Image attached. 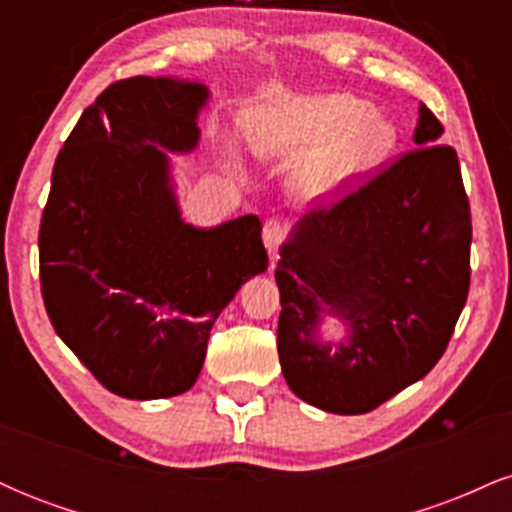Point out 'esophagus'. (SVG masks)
I'll list each match as a JSON object with an SVG mask.
<instances>
[{"mask_svg": "<svg viewBox=\"0 0 512 512\" xmlns=\"http://www.w3.org/2000/svg\"><path fill=\"white\" fill-rule=\"evenodd\" d=\"M286 236H289V226H286V223H281L276 219H269L267 223H264L262 240H264V245H267L269 255L272 257H276V252H279L281 245H284Z\"/></svg>", "mask_w": 512, "mask_h": 512, "instance_id": "1", "label": "esophagus"}]
</instances>
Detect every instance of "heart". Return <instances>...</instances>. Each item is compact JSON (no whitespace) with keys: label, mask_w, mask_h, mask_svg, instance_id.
Wrapping results in <instances>:
<instances>
[{"label":"heart","mask_w":512,"mask_h":512,"mask_svg":"<svg viewBox=\"0 0 512 512\" xmlns=\"http://www.w3.org/2000/svg\"><path fill=\"white\" fill-rule=\"evenodd\" d=\"M255 156L303 158L298 190L327 195L378 168L397 144V127L351 93L289 96L269 91L243 115Z\"/></svg>","instance_id":"heart-1"}]
</instances>
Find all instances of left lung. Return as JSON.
Segmentation results:
<instances>
[{
  "mask_svg": "<svg viewBox=\"0 0 512 512\" xmlns=\"http://www.w3.org/2000/svg\"><path fill=\"white\" fill-rule=\"evenodd\" d=\"M440 134L421 105L416 149L305 211L281 248V373L317 409L373 411L448 349L469 293L472 214L457 151ZM325 307L350 327L344 343L316 342Z\"/></svg>",
  "mask_w": 512,
  "mask_h": 512,
  "instance_id": "1",
  "label": "left lung"
}]
</instances>
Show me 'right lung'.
Wrapping results in <instances>:
<instances>
[{"instance_id":"obj_1","label":"right lung","mask_w":512,"mask_h":512,"mask_svg":"<svg viewBox=\"0 0 512 512\" xmlns=\"http://www.w3.org/2000/svg\"><path fill=\"white\" fill-rule=\"evenodd\" d=\"M207 98L197 81H115L52 168L38 236L45 310L93 378L127 399L190 390L216 317L267 269L257 216L180 219L163 149H195Z\"/></svg>"}]
</instances>
